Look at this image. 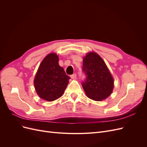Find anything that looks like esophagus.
Wrapping results in <instances>:
<instances>
[{
  "instance_id": "obj_1",
  "label": "esophagus",
  "mask_w": 147,
  "mask_h": 147,
  "mask_svg": "<svg viewBox=\"0 0 147 147\" xmlns=\"http://www.w3.org/2000/svg\"><path fill=\"white\" fill-rule=\"evenodd\" d=\"M76 77H77V74H72V75H70V78H72V79L76 78Z\"/></svg>"
}]
</instances>
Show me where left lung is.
Here are the masks:
<instances>
[{"label":"left lung","mask_w":147,"mask_h":147,"mask_svg":"<svg viewBox=\"0 0 147 147\" xmlns=\"http://www.w3.org/2000/svg\"><path fill=\"white\" fill-rule=\"evenodd\" d=\"M86 78L82 86L86 96L99 101L108 97L113 88V79L104 61L96 53H89L83 60V71Z\"/></svg>","instance_id":"8db88e82"}]
</instances>
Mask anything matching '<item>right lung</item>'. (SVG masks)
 <instances>
[{
    "mask_svg": "<svg viewBox=\"0 0 147 147\" xmlns=\"http://www.w3.org/2000/svg\"><path fill=\"white\" fill-rule=\"evenodd\" d=\"M55 53L48 55L41 63L34 79L35 90L40 98L53 101L59 98L70 78L58 64Z\"/></svg>",
    "mask_w": 147,
    "mask_h": 147,
    "instance_id": "add662e5",
    "label": "right lung"
}]
</instances>
